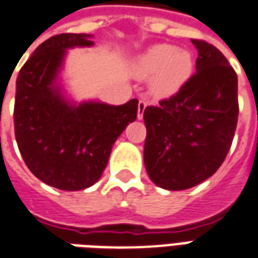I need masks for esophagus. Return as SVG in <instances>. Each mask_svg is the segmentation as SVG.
I'll return each mask as SVG.
<instances>
[{
	"mask_svg": "<svg viewBox=\"0 0 258 258\" xmlns=\"http://www.w3.org/2000/svg\"><path fill=\"white\" fill-rule=\"evenodd\" d=\"M148 102L147 100H140V103H138V111H137V117H138V120H142V117H144V111L147 109Z\"/></svg>",
	"mask_w": 258,
	"mask_h": 258,
	"instance_id": "1",
	"label": "esophagus"
}]
</instances>
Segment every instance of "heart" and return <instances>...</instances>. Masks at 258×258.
<instances>
[{
    "instance_id": "1",
    "label": "heart",
    "mask_w": 258,
    "mask_h": 258,
    "mask_svg": "<svg viewBox=\"0 0 258 258\" xmlns=\"http://www.w3.org/2000/svg\"><path fill=\"white\" fill-rule=\"evenodd\" d=\"M194 71V58L190 51L170 44H158L148 48L137 58L134 73L138 78L149 81L155 98L165 99L176 95L190 81Z\"/></svg>"
}]
</instances>
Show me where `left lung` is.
<instances>
[{"label": "left lung", "instance_id": "1", "mask_svg": "<svg viewBox=\"0 0 258 258\" xmlns=\"http://www.w3.org/2000/svg\"><path fill=\"white\" fill-rule=\"evenodd\" d=\"M198 50L190 81L172 98L144 111L148 176L165 190H187L217 172L233 141L237 75L217 47L191 39Z\"/></svg>", "mask_w": 258, "mask_h": 258}]
</instances>
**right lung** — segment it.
Instances as JSON below:
<instances>
[{
  "mask_svg": "<svg viewBox=\"0 0 258 258\" xmlns=\"http://www.w3.org/2000/svg\"><path fill=\"white\" fill-rule=\"evenodd\" d=\"M92 35L61 33L41 43L16 78L14 124L19 152L43 183L77 191L93 185L111 148L137 118L138 100L121 106L68 100L58 84L67 50L91 47Z\"/></svg>",
  "mask_w": 258,
  "mask_h": 258,
  "instance_id": "obj_1",
  "label": "right lung"
}]
</instances>
